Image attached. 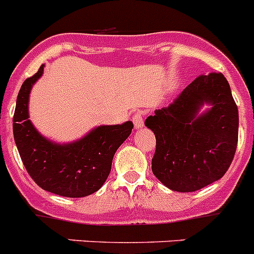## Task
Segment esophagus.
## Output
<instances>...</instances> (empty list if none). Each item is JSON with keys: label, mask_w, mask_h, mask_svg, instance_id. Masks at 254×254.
<instances>
[{"label": "esophagus", "mask_w": 254, "mask_h": 254, "mask_svg": "<svg viewBox=\"0 0 254 254\" xmlns=\"http://www.w3.org/2000/svg\"><path fill=\"white\" fill-rule=\"evenodd\" d=\"M132 122L134 125V128H141L143 126V113L137 111L132 114Z\"/></svg>", "instance_id": "1"}]
</instances>
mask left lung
<instances>
[{
    "instance_id": "8db88e82",
    "label": "left lung",
    "mask_w": 254,
    "mask_h": 254,
    "mask_svg": "<svg viewBox=\"0 0 254 254\" xmlns=\"http://www.w3.org/2000/svg\"><path fill=\"white\" fill-rule=\"evenodd\" d=\"M205 102L213 107L197 116ZM145 126L156 138L152 173L172 190L194 192L219 181L234 159L239 116L223 73L199 75Z\"/></svg>"
}]
</instances>
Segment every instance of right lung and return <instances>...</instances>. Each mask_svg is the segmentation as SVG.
Segmentation results:
<instances>
[{
  "instance_id": "add662e5",
  "label": "right lung",
  "mask_w": 254,
  "mask_h": 254,
  "mask_svg": "<svg viewBox=\"0 0 254 254\" xmlns=\"http://www.w3.org/2000/svg\"><path fill=\"white\" fill-rule=\"evenodd\" d=\"M43 67L26 78L17 95L12 128L20 158L40 188L64 197L89 196L104 185L114 154L131 134L133 125L100 126L68 145H57L44 138L28 120L29 94L43 73Z\"/></svg>"
}]
</instances>
